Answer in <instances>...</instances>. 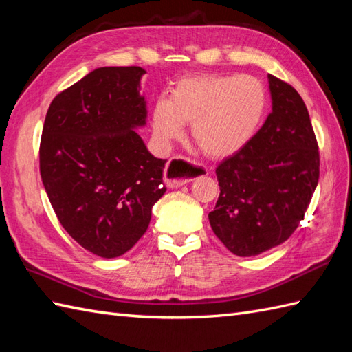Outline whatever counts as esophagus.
Segmentation results:
<instances>
[{
  "mask_svg": "<svg viewBox=\"0 0 352 352\" xmlns=\"http://www.w3.org/2000/svg\"><path fill=\"white\" fill-rule=\"evenodd\" d=\"M198 175V169L184 160L183 157H172L164 168V184L168 188L177 189L182 188L183 184L195 180Z\"/></svg>",
  "mask_w": 352,
  "mask_h": 352,
  "instance_id": "esophagus-1",
  "label": "esophagus"
}]
</instances>
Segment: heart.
<instances>
[{
	"instance_id": "b5f03b06",
	"label": "heart",
	"mask_w": 352,
	"mask_h": 352,
	"mask_svg": "<svg viewBox=\"0 0 352 352\" xmlns=\"http://www.w3.org/2000/svg\"><path fill=\"white\" fill-rule=\"evenodd\" d=\"M267 110V91L254 76L198 74L178 80L169 100H157L151 111L153 136L168 146L182 138L183 125L210 159H228L250 144Z\"/></svg>"
}]
</instances>
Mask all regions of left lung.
I'll return each mask as SVG.
<instances>
[{"mask_svg": "<svg viewBox=\"0 0 352 352\" xmlns=\"http://www.w3.org/2000/svg\"><path fill=\"white\" fill-rule=\"evenodd\" d=\"M272 111L242 151L216 168L219 198L213 233L236 256L286 242L304 219L319 180L318 140L302 98L269 74Z\"/></svg>", "mask_w": 352, "mask_h": 352, "instance_id": "1", "label": "left lung"}]
</instances>
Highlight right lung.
Segmentation results:
<instances>
[{"mask_svg": "<svg viewBox=\"0 0 352 352\" xmlns=\"http://www.w3.org/2000/svg\"><path fill=\"white\" fill-rule=\"evenodd\" d=\"M140 66H106L65 89L45 118L39 163L62 227L85 250L113 258L131 250L166 188V160L134 131L146 124Z\"/></svg>", "mask_w": 352, "mask_h": 352, "instance_id": "right-lung-1", "label": "right lung"}]
</instances>
